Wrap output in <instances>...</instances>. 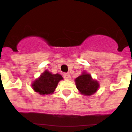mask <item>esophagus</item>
Returning <instances> with one entry per match:
<instances>
[{
  "instance_id": "esophagus-1",
  "label": "esophagus",
  "mask_w": 132,
  "mask_h": 132,
  "mask_svg": "<svg viewBox=\"0 0 132 132\" xmlns=\"http://www.w3.org/2000/svg\"><path fill=\"white\" fill-rule=\"evenodd\" d=\"M63 76H64V79H66V80H70V75L68 73H64Z\"/></svg>"
}]
</instances>
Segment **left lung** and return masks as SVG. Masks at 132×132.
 Instances as JSON below:
<instances>
[{
    "mask_svg": "<svg viewBox=\"0 0 132 132\" xmlns=\"http://www.w3.org/2000/svg\"><path fill=\"white\" fill-rule=\"evenodd\" d=\"M75 81L77 88L81 94L86 96H90L95 93L99 87L98 81L94 80L91 75L86 72H83L80 76L75 79Z\"/></svg>",
    "mask_w": 132,
    "mask_h": 132,
    "instance_id": "8db88e82",
    "label": "left lung"
}]
</instances>
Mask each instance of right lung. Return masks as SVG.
<instances>
[{"mask_svg": "<svg viewBox=\"0 0 132 132\" xmlns=\"http://www.w3.org/2000/svg\"><path fill=\"white\" fill-rule=\"evenodd\" d=\"M63 77L60 74H52L51 72L45 70L38 79L34 81L32 87L36 92L45 95L53 93L60 80Z\"/></svg>", "mask_w": 132, "mask_h": 132, "instance_id": "obj_1", "label": "right lung"}]
</instances>
